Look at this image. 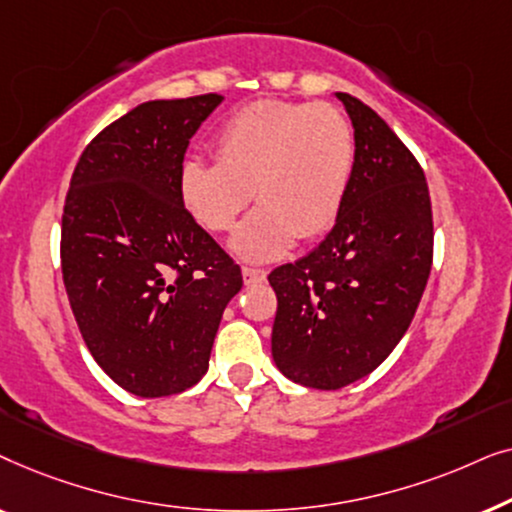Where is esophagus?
Returning a JSON list of instances; mask_svg holds the SVG:
<instances>
[{"label":"esophagus","instance_id":"34e87169","mask_svg":"<svg viewBox=\"0 0 512 512\" xmlns=\"http://www.w3.org/2000/svg\"><path fill=\"white\" fill-rule=\"evenodd\" d=\"M242 279L247 286L261 284V282H265V272L256 270V268H242Z\"/></svg>","mask_w":512,"mask_h":512}]
</instances>
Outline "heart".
Returning a JSON list of instances; mask_svg holds the SVG:
<instances>
[{"mask_svg":"<svg viewBox=\"0 0 512 512\" xmlns=\"http://www.w3.org/2000/svg\"><path fill=\"white\" fill-rule=\"evenodd\" d=\"M216 160L179 167V198L209 233H226L256 195L258 207L230 237L247 263H270L338 221L352 179L354 132L331 104L261 100L216 135Z\"/></svg>","mask_w":512,"mask_h":512,"instance_id":"heart-1","label":"heart"}]
</instances>
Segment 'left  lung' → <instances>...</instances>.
Here are the masks:
<instances>
[{
    "instance_id": "8db88e82",
    "label": "left lung",
    "mask_w": 512,
    "mask_h": 512,
    "mask_svg": "<svg viewBox=\"0 0 512 512\" xmlns=\"http://www.w3.org/2000/svg\"><path fill=\"white\" fill-rule=\"evenodd\" d=\"M354 128L338 221L310 254L272 270V359L310 389H342L380 366L408 331L433 256L424 172L361 100L335 93Z\"/></svg>"
}]
</instances>
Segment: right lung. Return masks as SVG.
<instances>
[{
  "mask_svg": "<svg viewBox=\"0 0 512 512\" xmlns=\"http://www.w3.org/2000/svg\"><path fill=\"white\" fill-rule=\"evenodd\" d=\"M221 95L151 100L81 153L62 216V279L104 373L130 394H179L209 368L242 272L179 198L188 142Z\"/></svg>",
  "mask_w": 512,
  "mask_h": 512,
  "instance_id": "add662e5",
  "label": "right lung"
}]
</instances>
